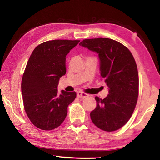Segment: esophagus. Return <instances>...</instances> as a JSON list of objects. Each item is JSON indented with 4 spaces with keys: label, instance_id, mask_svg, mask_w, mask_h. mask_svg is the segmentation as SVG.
<instances>
[{
    "label": "esophagus",
    "instance_id": "1",
    "mask_svg": "<svg viewBox=\"0 0 160 160\" xmlns=\"http://www.w3.org/2000/svg\"><path fill=\"white\" fill-rule=\"evenodd\" d=\"M77 96H78V97H79V98L84 99V98H85V97H89V94H86L85 92H82L79 91L77 92Z\"/></svg>",
    "mask_w": 160,
    "mask_h": 160
}]
</instances>
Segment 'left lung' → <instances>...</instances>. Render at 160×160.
I'll return each instance as SVG.
<instances>
[{
	"instance_id": "1",
	"label": "left lung",
	"mask_w": 160,
	"mask_h": 160,
	"mask_svg": "<svg viewBox=\"0 0 160 160\" xmlns=\"http://www.w3.org/2000/svg\"><path fill=\"white\" fill-rule=\"evenodd\" d=\"M80 45L98 53L100 74L109 87L107 97H95L92 121L103 131H116L128 122L137 104L139 78L135 59L128 48L108 38L84 39Z\"/></svg>"
}]
</instances>
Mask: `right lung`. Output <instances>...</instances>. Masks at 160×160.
I'll list each match as a JSON object with an SVG mask.
<instances>
[{
    "label": "right lung",
    "mask_w": 160,
    "mask_h": 160,
    "mask_svg": "<svg viewBox=\"0 0 160 160\" xmlns=\"http://www.w3.org/2000/svg\"><path fill=\"white\" fill-rule=\"evenodd\" d=\"M79 40L56 39L38 45L32 53L22 79L24 108L38 128L50 131L63 122L75 92H58L59 79L66 72V56Z\"/></svg>",
    "instance_id": "add662e5"
}]
</instances>
